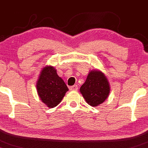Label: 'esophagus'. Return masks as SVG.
Here are the masks:
<instances>
[{"instance_id":"34e87169","label":"esophagus","mask_w":148,"mask_h":148,"mask_svg":"<svg viewBox=\"0 0 148 148\" xmlns=\"http://www.w3.org/2000/svg\"><path fill=\"white\" fill-rule=\"evenodd\" d=\"M70 90H78V86H77V84H75V85H74V86H71L70 87Z\"/></svg>"}]
</instances>
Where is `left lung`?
I'll use <instances>...</instances> for the list:
<instances>
[{
    "label": "left lung",
    "mask_w": 148,
    "mask_h": 148,
    "mask_svg": "<svg viewBox=\"0 0 148 148\" xmlns=\"http://www.w3.org/2000/svg\"><path fill=\"white\" fill-rule=\"evenodd\" d=\"M83 97L91 106L102 103L110 92V86L106 77L100 71H91L86 82L80 88Z\"/></svg>",
    "instance_id": "1"
}]
</instances>
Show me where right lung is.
Segmentation results:
<instances>
[{"instance_id":"1","label":"right lung","mask_w":148,"mask_h":148,"mask_svg":"<svg viewBox=\"0 0 148 148\" xmlns=\"http://www.w3.org/2000/svg\"><path fill=\"white\" fill-rule=\"evenodd\" d=\"M37 90L42 101L49 108L57 106L69 90L53 66L43 68L37 82Z\"/></svg>"}]
</instances>
